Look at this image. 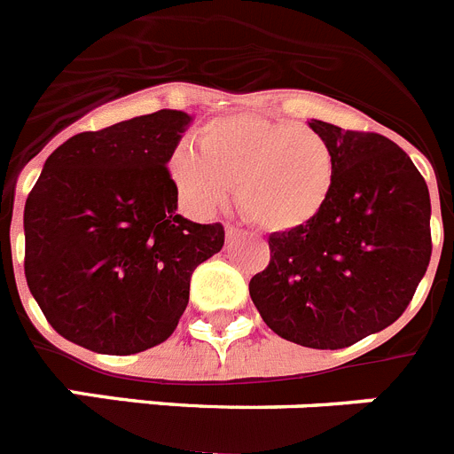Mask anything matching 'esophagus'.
Wrapping results in <instances>:
<instances>
[{
  "label": "esophagus",
  "instance_id": "obj_1",
  "mask_svg": "<svg viewBox=\"0 0 454 454\" xmlns=\"http://www.w3.org/2000/svg\"><path fill=\"white\" fill-rule=\"evenodd\" d=\"M239 235H242V231H239V228L226 223V239H228V242H231V239H235V237H239Z\"/></svg>",
  "mask_w": 454,
  "mask_h": 454
}]
</instances>
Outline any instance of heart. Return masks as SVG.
I'll list each match as a JSON object with an SVG mask.
<instances>
[{
    "label": "heart",
    "instance_id": "obj_1",
    "mask_svg": "<svg viewBox=\"0 0 454 454\" xmlns=\"http://www.w3.org/2000/svg\"><path fill=\"white\" fill-rule=\"evenodd\" d=\"M181 201L212 215L231 197L264 231L283 232L312 222L334 190L333 146L309 126L231 113L199 129V146L181 142L169 156Z\"/></svg>",
    "mask_w": 454,
    "mask_h": 454
}]
</instances>
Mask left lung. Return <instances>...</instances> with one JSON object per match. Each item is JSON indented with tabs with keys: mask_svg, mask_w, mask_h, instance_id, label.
Here are the masks:
<instances>
[{
	"mask_svg": "<svg viewBox=\"0 0 454 454\" xmlns=\"http://www.w3.org/2000/svg\"><path fill=\"white\" fill-rule=\"evenodd\" d=\"M334 153V190L301 228L269 237L248 292L278 337L337 350L405 312L432 255L430 192L405 151L369 130L312 120Z\"/></svg>",
	"mask_w": 454,
	"mask_h": 454,
	"instance_id": "left-lung-1",
	"label": "left lung"
}]
</instances>
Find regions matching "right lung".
Returning a JSON list of instances; mask_svg holds the SVG:
<instances>
[{
  "instance_id": "1",
  "label": "right lung",
  "mask_w": 454,
  "mask_h": 454,
  "mask_svg": "<svg viewBox=\"0 0 454 454\" xmlns=\"http://www.w3.org/2000/svg\"><path fill=\"white\" fill-rule=\"evenodd\" d=\"M192 124L158 110L85 130L47 158L24 206V276L60 337L104 355L162 344L222 223L176 215L171 151Z\"/></svg>"
}]
</instances>
